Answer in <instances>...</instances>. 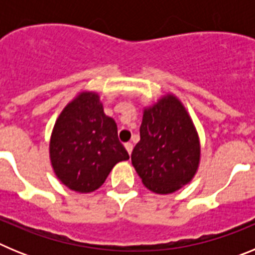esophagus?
Returning <instances> with one entry per match:
<instances>
[{"mask_svg": "<svg viewBox=\"0 0 255 255\" xmlns=\"http://www.w3.org/2000/svg\"><path fill=\"white\" fill-rule=\"evenodd\" d=\"M125 148H126V150H128V153H129V154H131V152H132V143H125Z\"/></svg>", "mask_w": 255, "mask_h": 255, "instance_id": "obj_1", "label": "esophagus"}]
</instances>
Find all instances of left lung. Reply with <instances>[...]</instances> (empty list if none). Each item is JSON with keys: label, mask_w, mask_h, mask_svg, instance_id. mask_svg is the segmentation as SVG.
<instances>
[{"label": "left lung", "mask_w": 255, "mask_h": 255, "mask_svg": "<svg viewBox=\"0 0 255 255\" xmlns=\"http://www.w3.org/2000/svg\"><path fill=\"white\" fill-rule=\"evenodd\" d=\"M199 161L197 129L177 97L167 94L144 108L131 163L145 188L157 194L179 190L194 177Z\"/></svg>", "instance_id": "left-lung-1"}]
</instances>
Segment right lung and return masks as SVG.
Wrapping results in <instances>:
<instances>
[{
  "label": "right lung",
  "instance_id": "add662e5",
  "mask_svg": "<svg viewBox=\"0 0 255 255\" xmlns=\"http://www.w3.org/2000/svg\"><path fill=\"white\" fill-rule=\"evenodd\" d=\"M49 158L57 179L78 193L97 190L115 164L129 159L98 93L82 92L62 110L52 130Z\"/></svg>",
  "mask_w": 255,
  "mask_h": 255
}]
</instances>
